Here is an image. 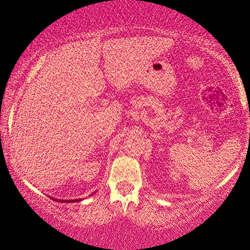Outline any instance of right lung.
I'll list each match as a JSON object with an SVG mask.
<instances>
[{"label":"right lung","instance_id":"add662e5","mask_svg":"<svg viewBox=\"0 0 250 250\" xmlns=\"http://www.w3.org/2000/svg\"><path fill=\"white\" fill-rule=\"evenodd\" d=\"M55 201H59V202H65V203H70V202H80V201H82L81 199H76V200H57V199H53Z\"/></svg>","mask_w":250,"mask_h":250}]
</instances>
